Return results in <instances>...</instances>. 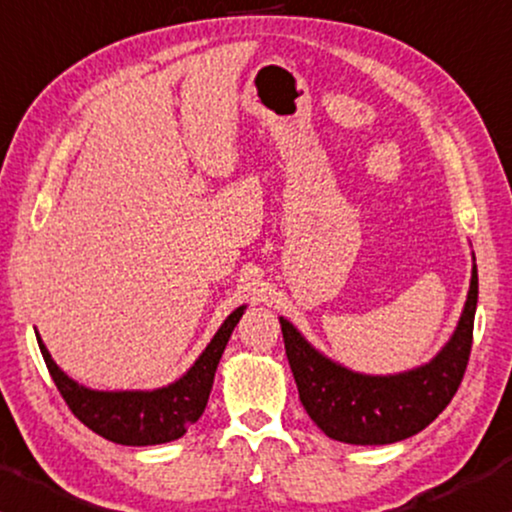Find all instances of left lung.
Returning <instances> with one entry per match:
<instances>
[{
	"label": "left lung",
	"instance_id": "left-lung-1",
	"mask_svg": "<svg viewBox=\"0 0 512 512\" xmlns=\"http://www.w3.org/2000/svg\"><path fill=\"white\" fill-rule=\"evenodd\" d=\"M478 309V264L447 344L412 370L365 374L320 353L288 318L281 320L285 353L299 400L327 438L346 445H391L412 438L449 405L466 372Z\"/></svg>",
	"mask_w": 512,
	"mask_h": 512
}]
</instances>
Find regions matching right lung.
Masks as SVG:
<instances>
[{"mask_svg": "<svg viewBox=\"0 0 512 512\" xmlns=\"http://www.w3.org/2000/svg\"><path fill=\"white\" fill-rule=\"evenodd\" d=\"M245 309L248 306L243 304L229 313L210 344L180 379L152 391H98L79 384L56 365L37 330L34 335L60 395L81 424L117 445L147 447L182 438L187 426L206 410L215 370Z\"/></svg>", "mask_w": 512, "mask_h": 512, "instance_id": "right-lung-1", "label": "right lung"}]
</instances>
